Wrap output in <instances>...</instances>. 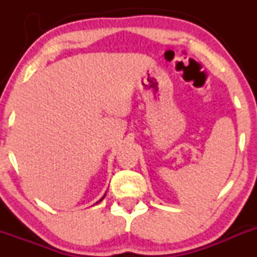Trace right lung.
Here are the masks:
<instances>
[{"label":"right lung","mask_w":257,"mask_h":257,"mask_svg":"<svg viewBox=\"0 0 257 257\" xmlns=\"http://www.w3.org/2000/svg\"><path fill=\"white\" fill-rule=\"evenodd\" d=\"M104 196H105V195H104ZM104 196H103V198H102V199H100V200H99V201H102V200H103V199H104ZM99 201H98V203H99Z\"/></svg>","instance_id":"obj_1"}]
</instances>
